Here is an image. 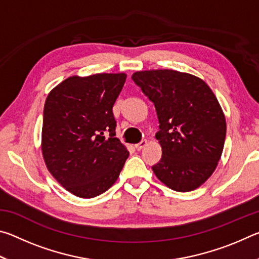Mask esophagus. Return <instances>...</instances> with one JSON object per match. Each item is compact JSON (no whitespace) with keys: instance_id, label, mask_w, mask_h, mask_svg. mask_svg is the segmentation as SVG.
Segmentation results:
<instances>
[{"instance_id":"esophagus-1","label":"esophagus","mask_w":259,"mask_h":259,"mask_svg":"<svg viewBox=\"0 0 259 259\" xmlns=\"http://www.w3.org/2000/svg\"><path fill=\"white\" fill-rule=\"evenodd\" d=\"M147 145V140H142V142H139L138 144H136L135 145V148L137 151H140V150H143L144 147H145Z\"/></svg>"}]
</instances>
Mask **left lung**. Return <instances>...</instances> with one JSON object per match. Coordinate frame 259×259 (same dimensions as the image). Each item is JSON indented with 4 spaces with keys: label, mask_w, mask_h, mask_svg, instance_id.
<instances>
[{
    "label": "left lung",
    "mask_w": 259,
    "mask_h": 259,
    "mask_svg": "<svg viewBox=\"0 0 259 259\" xmlns=\"http://www.w3.org/2000/svg\"><path fill=\"white\" fill-rule=\"evenodd\" d=\"M134 82L154 104L162 148L152 166L155 176L177 192L198 188L211 176L226 136L225 116L201 78L171 69L133 74Z\"/></svg>",
    "instance_id": "8db88e82"
}]
</instances>
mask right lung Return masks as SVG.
Segmentation results:
<instances>
[{
  "label": "right lung",
  "instance_id": "add662e5",
  "mask_svg": "<svg viewBox=\"0 0 259 259\" xmlns=\"http://www.w3.org/2000/svg\"><path fill=\"white\" fill-rule=\"evenodd\" d=\"M126 75L72 76L48 95L42 153L47 168L72 194L91 199L106 192L129 152L115 137L113 106Z\"/></svg>",
  "mask_w": 259,
  "mask_h": 259
}]
</instances>
